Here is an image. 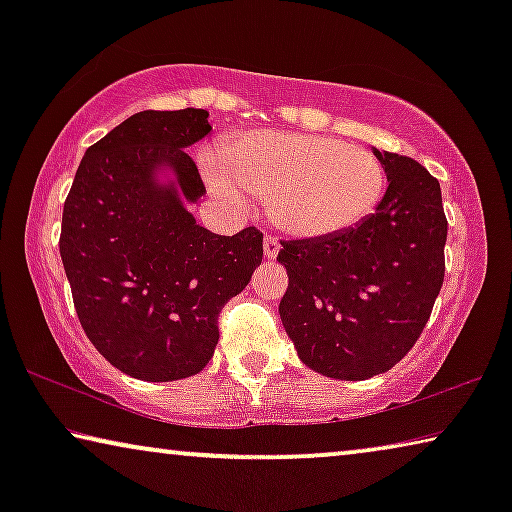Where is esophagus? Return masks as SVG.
I'll list each match as a JSON object with an SVG mask.
<instances>
[{
  "label": "esophagus",
  "instance_id": "obj_1",
  "mask_svg": "<svg viewBox=\"0 0 512 512\" xmlns=\"http://www.w3.org/2000/svg\"><path fill=\"white\" fill-rule=\"evenodd\" d=\"M263 254L268 261H275L277 254H279V240L275 235H265L263 240Z\"/></svg>",
  "mask_w": 512,
  "mask_h": 512
}]
</instances>
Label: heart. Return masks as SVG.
<instances>
[{"label": "heart", "mask_w": 512, "mask_h": 512, "mask_svg": "<svg viewBox=\"0 0 512 512\" xmlns=\"http://www.w3.org/2000/svg\"><path fill=\"white\" fill-rule=\"evenodd\" d=\"M221 198L270 202L272 219L296 237L340 233L382 200L387 172L377 156L331 137L251 132L221 146L207 167Z\"/></svg>", "instance_id": "obj_1"}]
</instances>
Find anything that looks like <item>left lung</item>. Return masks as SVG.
<instances>
[{"label":"left lung","instance_id":"left-lung-1","mask_svg":"<svg viewBox=\"0 0 512 512\" xmlns=\"http://www.w3.org/2000/svg\"><path fill=\"white\" fill-rule=\"evenodd\" d=\"M389 186L359 226L284 240L279 317L300 361L333 380L394 368L422 335L445 279L440 184L417 160L375 151Z\"/></svg>","mask_w":512,"mask_h":512}]
</instances>
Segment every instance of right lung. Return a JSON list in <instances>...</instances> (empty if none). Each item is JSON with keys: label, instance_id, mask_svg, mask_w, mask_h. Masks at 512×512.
Wrapping results in <instances>:
<instances>
[{"label": "right lung", "instance_id": "obj_1", "mask_svg": "<svg viewBox=\"0 0 512 512\" xmlns=\"http://www.w3.org/2000/svg\"><path fill=\"white\" fill-rule=\"evenodd\" d=\"M207 116H130L86 151L62 209L60 256L81 328L111 366L137 380L200 373L219 342L223 305L263 261L261 230L209 233L177 191L153 184V170L167 163L186 200L207 193L186 153L212 130Z\"/></svg>", "mask_w": 512, "mask_h": 512}]
</instances>
